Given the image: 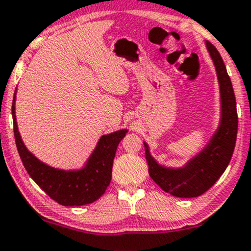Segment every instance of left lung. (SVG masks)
Returning a JSON list of instances; mask_svg holds the SVG:
<instances>
[{"instance_id": "left-lung-1", "label": "left lung", "mask_w": 251, "mask_h": 251, "mask_svg": "<svg viewBox=\"0 0 251 251\" xmlns=\"http://www.w3.org/2000/svg\"><path fill=\"white\" fill-rule=\"evenodd\" d=\"M206 47L215 64L220 83L222 118L218 133L203 152L188 162L185 168L176 170L157 164L150 156L149 147L144 143L150 176L162 190L175 197L192 198L206 192L224 174L236 146L238 115L233 87L218 49L210 42H206Z\"/></svg>"}]
</instances>
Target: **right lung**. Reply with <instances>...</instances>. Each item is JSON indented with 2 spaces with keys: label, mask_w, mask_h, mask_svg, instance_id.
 <instances>
[{
  "label": "right lung",
  "mask_w": 251,
  "mask_h": 251,
  "mask_svg": "<svg viewBox=\"0 0 251 251\" xmlns=\"http://www.w3.org/2000/svg\"><path fill=\"white\" fill-rule=\"evenodd\" d=\"M14 102L15 94L12 104L15 144L20 159L33 181L51 200L65 206L84 205L101 197L110 185L113 158L118 144L126 136V129L101 136L86 168L78 172H64L48 167L27 151L18 131Z\"/></svg>",
  "instance_id": "obj_1"
}]
</instances>
